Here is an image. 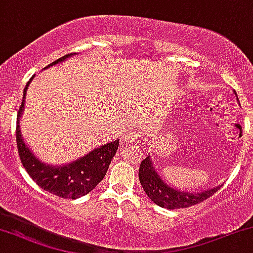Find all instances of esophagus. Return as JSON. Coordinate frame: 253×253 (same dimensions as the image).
<instances>
[{
	"mask_svg": "<svg viewBox=\"0 0 253 253\" xmlns=\"http://www.w3.org/2000/svg\"><path fill=\"white\" fill-rule=\"evenodd\" d=\"M136 139H137V132H136V130H134V129L127 130V132L124 134V140H125V141L133 142V141H135Z\"/></svg>",
	"mask_w": 253,
	"mask_h": 253,
	"instance_id": "34e87169",
	"label": "esophagus"
}]
</instances>
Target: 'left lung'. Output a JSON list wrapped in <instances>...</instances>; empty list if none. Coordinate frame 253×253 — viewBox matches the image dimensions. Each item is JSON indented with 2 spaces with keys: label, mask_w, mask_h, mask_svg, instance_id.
<instances>
[{
  "label": "left lung",
  "mask_w": 253,
  "mask_h": 253,
  "mask_svg": "<svg viewBox=\"0 0 253 253\" xmlns=\"http://www.w3.org/2000/svg\"><path fill=\"white\" fill-rule=\"evenodd\" d=\"M236 94V92H235ZM237 97V94H236ZM238 99V97H237ZM139 180L143 190L150 200L159 207L166 209H180L203 202L204 200L212 196L222 184L210 188L207 190H201L198 193H187V191L177 190L164 181L159 175L152 162V158L148 155L143 160L139 168Z\"/></svg>",
  "instance_id": "1"
}]
</instances>
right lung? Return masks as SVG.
Wrapping results in <instances>:
<instances>
[{"mask_svg":"<svg viewBox=\"0 0 253 253\" xmlns=\"http://www.w3.org/2000/svg\"><path fill=\"white\" fill-rule=\"evenodd\" d=\"M75 55L77 53H69V55L63 56L62 58L49 64L44 70L62 63ZM34 77L35 76L31 77L30 81L25 85L23 99H22L20 111L17 113V121H16V142H17V149L22 165L27 169L30 177L40 185L42 189L62 198L76 200V198L84 196L93 190L99 182H101L105 177L112 159L117 153L119 139L99 146L88 152L87 154L75 160V161L69 162V164L59 166L49 165L38 159L30 147L25 143L21 133V118L24 112L27 89Z\"/></svg>","mask_w":253,"mask_h":253,"instance_id":"right-lung-1","label":"right lung"}]
</instances>
